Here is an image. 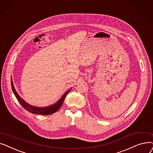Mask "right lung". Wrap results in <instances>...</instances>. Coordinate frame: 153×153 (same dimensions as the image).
I'll return each mask as SVG.
<instances>
[{
  "mask_svg": "<svg viewBox=\"0 0 153 153\" xmlns=\"http://www.w3.org/2000/svg\"><path fill=\"white\" fill-rule=\"evenodd\" d=\"M11 85H12V91H13L14 94H15L16 97L19 101L20 104L22 106V107L24 109H25L27 111L30 112L33 114H42V115H48V114H53V113L56 112L58 110H59V109L60 108L62 103H63V101H64L65 97H66L67 94L70 91V90H68L66 93L63 94V96L62 97V98L55 105H53L52 106H50L48 107H45V108H38V107L32 106L30 105L27 103L24 100H22L20 97L18 93L16 92L15 88H14V87H13L12 82H11Z\"/></svg>",
  "mask_w": 153,
  "mask_h": 153,
  "instance_id": "right-lung-1",
  "label": "right lung"
}]
</instances>
